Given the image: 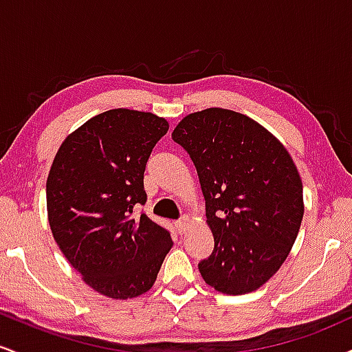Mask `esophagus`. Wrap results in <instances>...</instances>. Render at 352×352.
I'll return each mask as SVG.
<instances>
[{"label": "esophagus", "mask_w": 352, "mask_h": 352, "mask_svg": "<svg viewBox=\"0 0 352 352\" xmlns=\"http://www.w3.org/2000/svg\"><path fill=\"white\" fill-rule=\"evenodd\" d=\"M175 225H177V228H179V232L180 233H185L187 232V228H188V217L187 215H184L180 218V220H177L175 221Z\"/></svg>", "instance_id": "34e87169"}]
</instances>
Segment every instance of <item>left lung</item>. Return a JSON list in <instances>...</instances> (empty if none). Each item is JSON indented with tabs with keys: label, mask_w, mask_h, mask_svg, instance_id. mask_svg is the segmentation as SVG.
<instances>
[{
	"label": "left lung",
	"mask_w": 352,
	"mask_h": 352,
	"mask_svg": "<svg viewBox=\"0 0 352 352\" xmlns=\"http://www.w3.org/2000/svg\"><path fill=\"white\" fill-rule=\"evenodd\" d=\"M199 173L215 246L199 270L225 294L265 285L285 263L300 232L302 184L292 155L263 125L210 107L173 129Z\"/></svg>",
	"instance_id": "8db88e82"
}]
</instances>
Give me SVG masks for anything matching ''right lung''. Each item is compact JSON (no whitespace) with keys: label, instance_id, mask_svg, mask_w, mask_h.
<instances>
[{"label":"right lung","instance_id":"1","mask_svg":"<svg viewBox=\"0 0 352 352\" xmlns=\"http://www.w3.org/2000/svg\"><path fill=\"white\" fill-rule=\"evenodd\" d=\"M168 122L151 112L112 109L60 144L46 182L56 243L92 289L129 300L157 280L170 233L145 213L144 172Z\"/></svg>","mask_w":352,"mask_h":352}]
</instances>
